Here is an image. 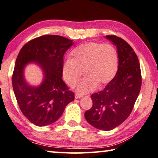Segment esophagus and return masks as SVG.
Wrapping results in <instances>:
<instances>
[{
  "label": "esophagus",
  "instance_id": "esophagus-1",
  "mask_svg": "<svg viewBox=\"0 0 158 158\" xmlns=\"http://www.w3.org/2000/svg\"><path fill=\"white\" fill-rule=\"evenodd\" d=\"M82 98V94H75V98L76 99H80Z\"/></svg>",
  "mask_w": 158,
  "mask_h": 158
}]
</instances>
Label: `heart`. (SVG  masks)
<instances>
[{"label":"heart","instance_id":"obj_1","mask_svg":"<svg viewBox=\"0 0 158 158\" xmlns=\"http://www.w3.org/2000/svg\"><path fill=\"white\" fill-rule=\"evenodd\" d=\"M71 56L72 59L67 60L63 65V77L69 85L75 87L84 71L86 77L77 86L80 93L93 91L98 85H106L116 73L118 55L110 44L85 43L75 48Z\"/></svg>","mask_w":158,"mask_h":158}]
</instances>
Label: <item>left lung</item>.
Returning a JSON list of instances; mask_svg holds the SVG:
<instances>
[{
    "instance_id": "1",
    "label": "left lung",
    "mask_w": 158,
    "mask_h": 158,
    "mask_svg": "<svg viewBox=\"0 0 158 158\" xmlns=\"http://www.w3.org/2000/svg\"><path fill=\"white\" fill-rule=\"evenodd\" d=\"M117 48L118 68L115 76L103 90L91 95L93 106L85 113L89 124L102 131H110L130 115L141 87L139 61L132 47L115 35L105 37Z\"/></svg>"
}]
</instances>
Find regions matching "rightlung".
<instances>
[{
  "mask_svg": "<svg viewBox=\"0 0 158 158\" xmlns=\"http://www.w3.org/2000/svg\"><path fill=\"white\" fill-rule=\"evenodd\" d=\"M73 45V40L61 36L44 35L24 45L18 56L12 77L13 91L24 116L37 127L54 123L74 100V93L62 80L64 55ZM30 63L43 71V80L37 86L24 77L25 68Z\"/></svg>",
  "mask_w": 158,
  "mask_h": 158,
  "instance_id": "obj_1",
  "label": "right lung"
}]
</instances>
